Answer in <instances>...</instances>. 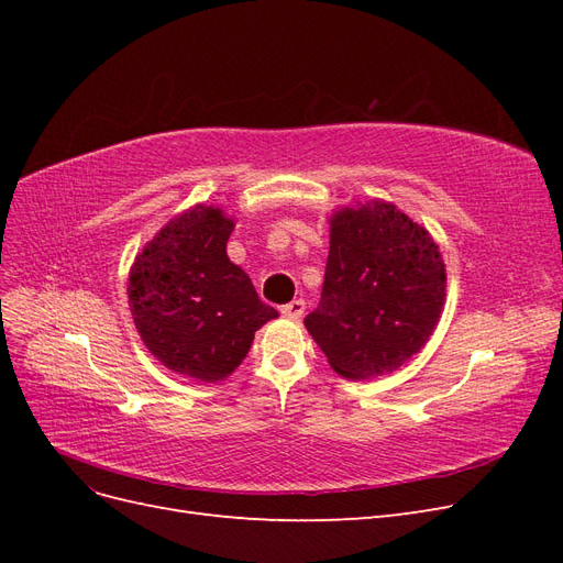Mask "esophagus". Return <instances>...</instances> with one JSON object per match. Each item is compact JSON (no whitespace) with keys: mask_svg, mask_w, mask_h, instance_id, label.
<instances>
[{"mask_svg":"<svg viewBox=\"0 0 563 563\" xmlns=\"http://www.w3.org/2000/svg\"><path fill=\"white\" fill-rule=\"evenodd\" d=\"M302 312H305V302L302 300H291V302H286L284 308H282V314L286 319H300Z\"/></svg>","mask_w":563,"mask_h":563,"instance_id":"1","label":"esophagus"}]
</instances>
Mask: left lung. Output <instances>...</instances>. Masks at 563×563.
I'll list each match as a JSON object with an SVG mask.
<instances>
[{
  "instance_id": "8db88e82",
  "label": "left lung",
  "mask_w": 563,
  "mask_h": 563,
  "mask_svg": "<svg viewBox=\"0 0 563 563\" xmlns=\"http://www.w3.org/2000/svg\"><path fill=\"white\" fill-rule=\"evenodd\" d=\"M329 225L321 300L305 329L338 376H387L424 347L444 312L439 244L385 199L338 209Z\"/></svg>"
}]
</instances>
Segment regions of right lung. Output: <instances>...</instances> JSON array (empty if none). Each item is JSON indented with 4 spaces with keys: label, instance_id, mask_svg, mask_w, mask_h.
Here are the masks:
<instances>
[{
    "label": "right lung",
    "instance_id": "right-lung-1",
    "mask_svg": "<svg viewBox=\"0 0 563 563\" xmlns=\"http://www.w3.org/2000/svg\"><path fill=\"white\" fill-rule=\"evenodd\" d=\"M234 218L213 203L174 216L135 255L129 308L143 345L166 368L220 383L244 362L253 335L279 312L228 258Z\"/></svg>",
    "mask_w": 563,
    "mask_h": 563
}]
</instances>
